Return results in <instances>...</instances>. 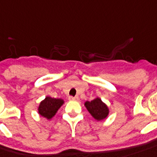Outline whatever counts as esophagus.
Listing matches in <instances>:
<instances>
[{"label": "esophagus", "mask_w": 157, "mask_h": 157, "mask_svg": "<svg viewBox=\"0 0 157 157\" xmlns=\"http://www.w3.org/2000/svg\"><path fill=\"white\" fill-rule=\"evenodd\" d=\"M69 100L70 101H77L78 97L77 96H69Z\"/></svg>", "instance_id": "1"}]
</instances>
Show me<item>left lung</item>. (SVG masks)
<instances>
[{
    "label": "left lung",
    "mask_w": 157,
    "mask_h": 157,
    "mask_svg": "<svg viewBox=\"0 0 157 157\" xmlns=\"http://www.w3.org/2000/svg\"><path fill=\"white\" fill-rule=\"evenodd\" d=\"M85 105L90 114L97 120L105 119L109 113L106 105L101 101L100 98H96L91 101H86Z\"/></svg>",
    "instance_id": "left-lung-1"
}]
</instances>
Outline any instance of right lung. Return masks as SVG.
Returning a JSON list of instances; mask_svg holds the SVG:
<instances>
[{
    "mask_svg": "<svg viewBox=\"0 0 157 157\" xmlns=\"http://www.w3.org/2000/svg\"><path fill=\"white\" fill-rule=\"evenodd\" d=\"M63 104V101L61 99L46 97L38 106V113L44 118H47L48 119H52Z\"/></svg>",
    "mask_w": 157,
    "mask_h": 157,
    "instance_id": "right-lung-1",
    "label": "right lung"
}]
</instances>
